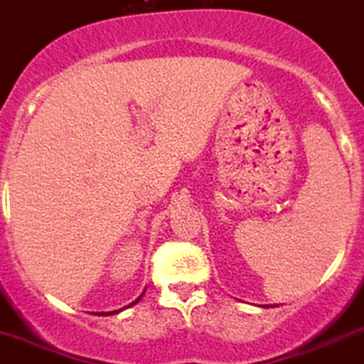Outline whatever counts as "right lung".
<instances>
[{
  "label": "right lung",
  "instance_id": "right-lung-1",
  "mask_svg": "<svg viewBox=\"0 0 364 364\" xmlns=\"http://www.w3.org/2000/svg\"><path fill=\"white\" fill-rule=\"evenodd\" d=\"M144 293H145V291H144ZM144 293H141V294H140V296L136 298V300H134V301H132V304H131V305H127V307H132V305H134V304H138V301H140V300H141V296H144ZM124 309H125V307H124ZM120 311H122V309H120ZM120 311H113V312H98V314H100V316H109V314H117V312H120Z\"/></svg>",
  "mask_w": 364,
  "mask_h": 364
}]
</instances>
